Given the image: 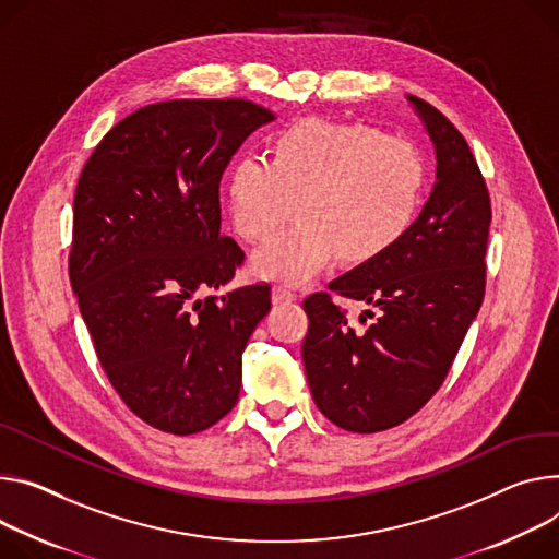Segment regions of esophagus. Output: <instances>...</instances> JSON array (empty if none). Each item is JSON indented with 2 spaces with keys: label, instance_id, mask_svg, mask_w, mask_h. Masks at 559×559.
Masks as SVG:
<instances>
[{
  "label": "esophagus",
  "instance_id": "obj_1",
  "mask_svg": "<svg viewBox=\"0 0 559 559\" xmlns=\"http://www.w3.org/2000/svg\"><path fill=\"white\" fill-rule=\"evenodd\" d=\"M272 300L276 302V306H285V302L296 300V294L292 289H287L285 285H274L272 287Z\"/></svg>",
  "mask_w": 559,
  "mask_h": 559
}]
</instances>
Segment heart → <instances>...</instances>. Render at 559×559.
I'll return each instance as SVG.
<instances>
[{
  "mask_svg": "<svg viewBox=\"0 0 559 559\" xmlns=\"http://www.w3.org/2000/svg\"><path fill=\"white\" fill-rule=\"evenodd\" d=\"M270 156H240L227 178L231 225L247 242L270 240L296 205L300 223L253 253L261 278L306 283L336 257L372 263L415 223L424 163L411 142L361 122L306 118L274 135Z\"/></svg>",
  "mask_w": 559,
  "mask_h": 559,
  "instance_id": "heart-1",
  "label": "heart"
}]
</instances>
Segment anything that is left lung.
<instances>
[{
  "mask_svg": "<svg viewBox=\"0 0 559 559\" xmlns=\"http://www.w3.org/2000/svg\"><path fill=\"white\" fill-rule=\"evenodd\" d=\"M437 154V182L419 218L381 259L330 283L366 310L352 330L330 292L302 300L310 330L302 364L317 408L349 432L411 419L441 388L486 292L490 195L464 135L426 99L408 95ZM366 323V319H359Z\"/></svg>",
  "mask_w": 559,
  "mask_h": 559,
  "instance_id": "obj_1",
  "label": "left lung"
}]
</instances>
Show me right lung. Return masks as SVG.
<instances>
[{"label":"right lung","mask_w":559,"mask_h":559,"mask_svg":"<svg viewBox=\"0 0 559 559\" xmlns=\"http://www.w3.org/2000/svg\"><path fill=\"white\" fill-rule=\"evenodd\" d=\"M274 120L249 99H169L120 120L73 200L71 287L99 366L151 428L193 435L238 401L242 352L272 308L267 283L227 285L245 253L221 234V178Z\"/></svg>","instance_id":"add662e5"}]
</instances>
